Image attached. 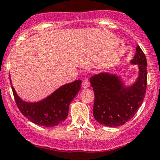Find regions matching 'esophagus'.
I'll return each instance as SVG.
<instances>
[{
    "instance_id": "obj_1",
    "label": "esophagus",
    "mask_w": 160,
    "mask_h": 160,
    "mask_svg": "<svg viewBox=\"0 0 160 160\" xmlns=\"http://www.w3.org/2000/svg\"><path fill=\"white\" fill-rule=\"evenodd\" d=\"M89 86H90L89 80H88V79H85V80L83 81V83H82V87H83V88H88Z\"/></svg>"
}]
</instances>
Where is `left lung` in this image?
Returning <instances> with one entry per match:
<instances>
[{
  "label": "left lung",
  "mask_w": 160,
  "mask_h": 160,
  "mask_svg": "<svg viewBox=\"0 0 160 160\" xmlns=\"http://www.w3.org/2000/svg\"><path fill=\"white\" fill-rule=\"evenodd\" d=\"M131 60L137 64L139 76L131 86H125L119 76L102 72L90 78L95 93L93 116L101 124L118 127L130 120L141 106L147 89V59L139 45Z\"/></svg>",
  "instance_id": "obj_1"
}]
</instances>
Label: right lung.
<instances>
[{
    "instance_id": "1",
    "label": "right lung",
    "mask_w": 160,
    "mask_h": 160,
    "mask_svg": "<svg viewBox=\"0 0 160 160\" xmlns=\"http://www.w3.org/2000/svg\"><path fill=\"white\" fill-rule=\"evenodd\" d=\"M10 83L12 84L11 79ZM81 80H77L66 83L38 102H26L17 94L12 86L17 107L28 120L37 125L55 127L65 120L72 100L80 90Z\"/></svg>"
}]
</instances>
